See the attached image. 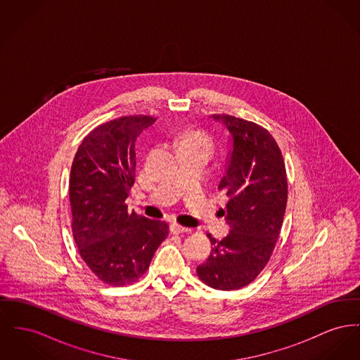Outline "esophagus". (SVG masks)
<instances>
[{
	"instance_id": "obj_1",
	"label": "esophagus",
	"mask_w": 360,
	"mask_h": 360,
	"mask_svg": "<svg viewBox=\"0 0 360 360\" xmlns=\"http://www.w3.org/2000/svg\"><path fill=\"white\" fill-rule=\"evenodd\" d=\"M169 230H171L172 233H189L191 231V229L184 227V226L178 224V223H171L169 224Z\"/></svg>"
}]
</instances>
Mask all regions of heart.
<instances>
[{"label":"heart","instance_id":"b5f03b06","mask_svg":"<svg viewBox=\"0 0 360 360\" xmlns=\"http://www.w3.org/2000/svg\"><path fill=\"white\" fill-rule=\"evenodd\" d=\"M181 150H202L207 155H211L213 150V143L211 137L202 131H191L186 133L181 143H179Z\"/></svg>","mask_w":360,"mask_h":360}]
</instances>
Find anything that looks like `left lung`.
Listing matches in <instances>:
<instances>
[{"mask_svg":"<svg viewBox=\"0 0 360 360\" xmlns=\"http://www.w3.org/2000/svg\"><path fill=\"white\" fill-rule=\"evenodd\" d=\"M229 133L226 172L219 185L227 198L223 210L231 231L214 238L197 275L212 288L230 291L250 284L268 264L287 205L284 160L272 134L233 115H212Z\"/></svg>","mask_w":360,"mask_h":360,"instance_id":"1","label":"left lung"}]
</instances>
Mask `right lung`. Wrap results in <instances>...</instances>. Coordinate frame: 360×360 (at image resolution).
Instances as JSON below:
<instances>
[{
	"label": "right lung",
	"instance_id": "add662e5",
	"mask_svg": "<svg viewBox=\"0 0 360 360\" xmlns=\"http://www.w3.org/2000/svg\"><path fill=\"white\" fill-rule=\"evenodd\" d=\"M156 118L130 115L94 129L77 149L69 179L72 231L82 258L102 281L134 283L169 235V224L127 212L136 179V140Z\"/></svg>",
	"mask_w": 360,
	"mask_h": 360
}]
</instances>
